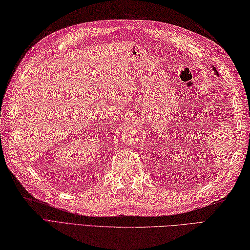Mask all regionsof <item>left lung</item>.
<instances>
[{
  "label": "left lung",
  "instance_id": "left-lung-1",
  "mask_svg": "<svg viewBox=\"0 0 250 250\" xmlns=\"http://www.w3.org/2000/svg\"><path fill=\"white\" fill-rule=\"evenodd\" d=\"M212 68H213V72H214V74H215L216 76H219V74H217V70H216V68H215L214 66H212Z\"/></svg>",
  "mask_w": 250,
  "mask_h": 250
}]
</instances>
